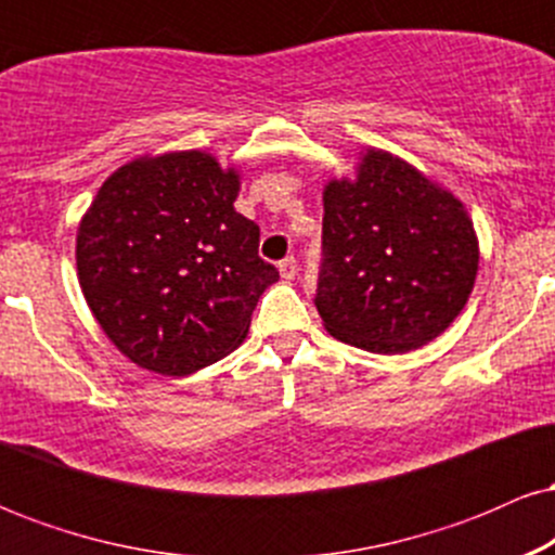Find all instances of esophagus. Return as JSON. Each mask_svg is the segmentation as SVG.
<instances>
[{
  "instance_id": "1",
  "label": "esophagus",
  "mask_w": 555,
  "mask_h": 555,
  "mask_svg": "<svg viewBox=\"0 0 555 555\" xmlns=\"http://www.w3.org/2000/svg\"><path fill=\"white\" fill-rule=\"evenodd\" d=\"M279 271H282V279H295L297 276V258L286 256L284 260H279Z\"/></svg>"
}]
</instances>
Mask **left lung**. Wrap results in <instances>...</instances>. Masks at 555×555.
<instances>
[{
    "instance_id": "8db88e82",
    "label": "left lung",
    "mask_w": 555,
    "mask_h": 555,
    "mask_svg": "<svg viewBox=\"0 0 555 555\" xmlns=\"http://www.w3.org/2000/svg\"><path fill=\"white\" fill-rule=\"evenodd\" d=\"M321 242L318 313L331 336L367 352L433 341L473 292L477 237L464 206L384 151H367L354 182H328Z\"/></svg>"
}]
</instances>
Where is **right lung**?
Returning <instances> with one entry per match:
<instances>
[{
    "mask_svg": "<svg viewBox=\"0 0 555 555\" xmlns=\"http://www.w3.org/2000/svg\"><path fill=\"white\" fill-rule=\"evenodd\" d=\"M240 180L201 151L138 158L101 184L78 229V279L106 336L135 365L188 375L250 328L276 266L234 211Z\"/></svg>",
    "mask_w": 555,
    "mask_h": 555,
    "instance_id": "add662e5",
    "label": "right lung"
}]
</instances>
